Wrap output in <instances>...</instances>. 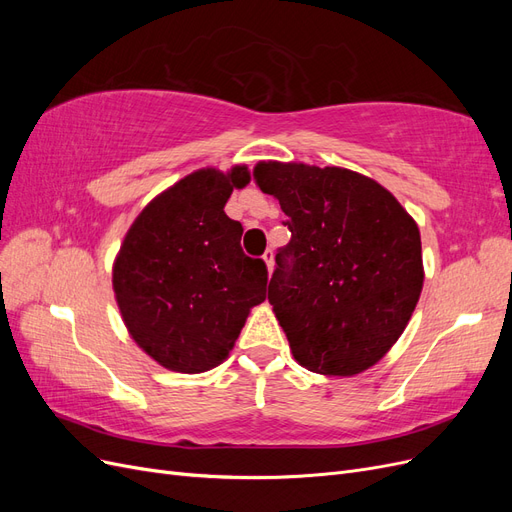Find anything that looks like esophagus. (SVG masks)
Listing matches in <instances>:
<instances>
[{
    "label": "esophagus",
    "mask_w": 512,
    "mask_h": 512,
    "mask_svg": "<svg viewBox=\"0 0 512 512\" xmlns=\"http://www.w3.org/2000/svg\"><path fill=\"white\" fill-rule=\"evenodd\" d=\"M262 260H265L267 271H269V275H271V273H273V267H275V260H273V250H267V252H265V256H262Z\"/></svg>",
    "instance_id": "34e87169"
}]
</instances>
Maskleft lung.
Wrapping results in <instances>:
<instances>
[{
    "instance_id": "8db88e82",
    "label": "left lung",
    "mask_w": 512,
    "mask_h": 512,
    "mask_svg": "<svg viewBox=\"0 0 512 512\" xmlns=\"http://www.w3.org/2000/svg\"><path fill=\"white\" fill-rule=\"evenodd\" d=\"M254 181L280 200L292 232L267 297L294 361L339 378L376 365L423 290L412 215L378 181L339 166L269 160L254 166Z\"/></svg>"
}]
</instances>
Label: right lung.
<instances>
[{"label": "right lung", "instance_id": "right-lung-1", "mask_svg": "<svg viewBox=\"0 0 512 512\" xmlns=\"http://www.w3.org/2000/svg\"><path fill=\"white\" fill-rule=\"evenodd\" d=\"M247 183L245 164L194 170L138 213L119 247L113 290L123 324L170 371L224 363L250 309L265 301V262L243 254V226L224 213Z\"/></svg>", "mask_w": 512, "mask_h": 512}]
</instances>
